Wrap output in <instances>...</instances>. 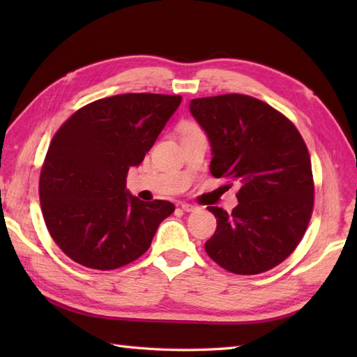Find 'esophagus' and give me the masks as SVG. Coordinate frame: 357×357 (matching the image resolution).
Masks as SVG:
<instances>
[{
	"label": "esophagus",
	"mask_w": 357,
	"mask_h": 357,
	"mask_svg": "<svg viewBox=\"0 0 357 357\" xmlns=\"http://www.w3.org/2000/svg\"><path fill=\"white\" fill-rule=\"evenodd\" d=\"M179 206H181V208H183L184 211H195V210L199 208L198 206H195V204H187V202H181Z\"/></svg>",
	"instance_id": "34e87169"
}]
</instances>
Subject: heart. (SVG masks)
Listing matches in <instances>:
<instances>
[{
	"mask_svg": "<svg viewBox=\"0 0 357 357\" xmlns=\"http://www.w3.org/2000/svg\"><path fill=\"white\" fill-rule=\"evenodd\" d=\"M185 130H196V127H195V126H190V124H188V126L185 127Z\"/></svg>",
	"mask_w": 357,
	"mask_h": 357,
	"instance_id": "b5f03b06",
	"label": "heart"
}]
</instances>
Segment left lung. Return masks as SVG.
Segmentation results:
<instances>
[{
	"instance_id": "1",
	"label": "left lung",
	"mask_w": 357,
	"mask_h": 357,
	"mask_svg": "<svg viewBox=\"0 0 357 357\" xmlns=\"http://www.w3.org/2000/svg\"><path fill=\"white\" fill-rule=\"evenodd\" d=\"M190 112L210 141L211 174L239 187L231 213L207 207L218 225L206 252L236 275L268 271L294 252L313 213L305 142L290 119L253 96L196 98Z\"/></svg>"
}]
</instances>
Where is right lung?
Instances as JSON below:
<instances>
[{
	"instance_id": "right-lung-1",
	"label": "right lung",
	"mask_w": 357,
	"mask_h": 357,
	"mask_svg": "<svg viewBox=\"0 0 357 357\" xmlns=\"http://www.w3.org/2000/svg\"><path fill=\"white\" fill-rule=\"evenodd\" d=\"M181 101L158 93L102 98L75 112L53 136L40 176L41 210L50 236L72 261L115 270L147 252L174 206L132 196L126 178Z\"/></svg>"
}]
</instances>
